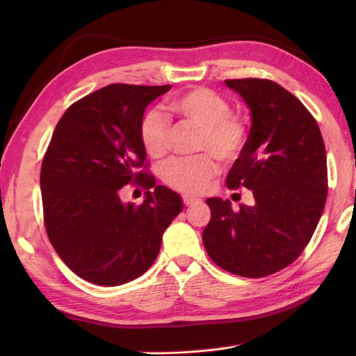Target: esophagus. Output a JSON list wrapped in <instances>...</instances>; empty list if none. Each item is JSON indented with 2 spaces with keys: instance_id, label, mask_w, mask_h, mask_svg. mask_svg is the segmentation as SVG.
Returning a JSON list of instances; mask_svg holds the SVG:
<instances>
[{
  "instance_id": "34e87169",
  "label": "esophagus",
  "mask_w": 356,
  "mask_h": 356,
  "mask_svg": "<svg viewBox=\"0 0 356 356\" xmlns=\"http://www.w3.org/2000/svg\"><path fill=\"white\" fill-rule=\"evenodd\" d=\"M200 202V199H197V197H193V195H188V194H185L184 195V203L186 207H190V205H195V203H199Z\"/></svg>"
}]
</instances>
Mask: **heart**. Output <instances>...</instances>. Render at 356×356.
I'll list each match as a JSON object with an SVG mask.
<instances>
[{
	"instance_id": "b5f03b06",
	"label": "heart",
	"mask_w": 356,
	"mask_h": 356,
	"mask_svg": "<svg viewBox=\"0 0 356 356\" xmlns=\"http://www.w3.org/2000/svg\"><path fill=\"white\" fill-rule=\"evenodd\" d=\"M172 115L186 125L202 130L197 149L209 153L222 162H232L246 142L243 120L231 115V107L223 96L209 88H191L171 97L166 104ZM171 127L161 111L151 110L142 119L140 139L147 153L159 159L170 148ZM217 172V163L211 156L195 159H174L163 166L162 179L170 188L180 193L200 191Z\"/></svg>"
}]
</instances>
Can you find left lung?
I'll return each instance as SVG.
<instances>
[{"label":"left lung","instance_id":"1","mask_svg":"<svg viewBox=\"0 0 356 356\" xmlns=\"http://www.w3.org/2000/svg\"><path fill=\"white\" fill-rule=\"evenodd\" d=\"M251 111V130L226 177L245 186L252 205L207 199L203 231L208 255L222 269L260 278L289 266L314 236L327 197L326 148L311 113L292 93L268 79H228Z\"/></svg>","mask_w":356,"mask_h":356}]
</instances>
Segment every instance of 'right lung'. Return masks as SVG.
<instances>
[{"label": "right lung", "mask_w": 356, "mask_h": 356, "mask_svg": "<svg viewBox=\"0 0 356 356\" xmlns=\"http://www.w3.org/2000/svg\"><path fill=\"white\" fill-rule=\"evenodd\" d=\"M170 88L107 86L74 102L51 136L41 168L45 229L61 260L90 283L119 286L145 274L184 209L177 193L138 171L147 159L143 113ZM133 181L149 190L139 207L120 200Z\"/></svg>", "instance_id": "obj_1"}]
</instances>
